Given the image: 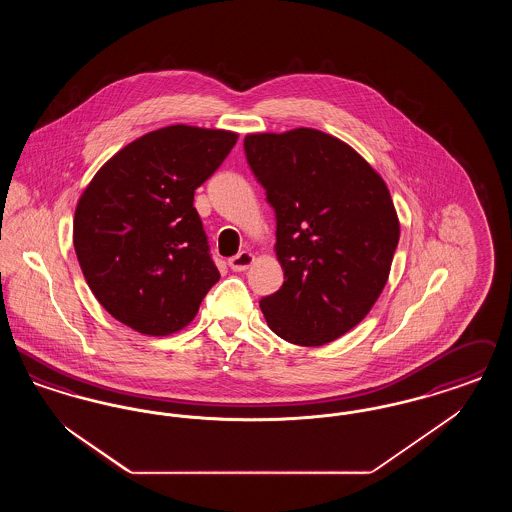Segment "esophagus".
Segmentation results:
<instances>
[{"label": "esophagus", "instance_id": "1", "mask_svg": "<svg viewBox=\"0 0 512 512\" xmlns=\"http://www.w3.org/2000/svg\"><path fill=\"white\" fill-rule=\"evenodd\" d=\"M253 261H255V255H253V253L242 251V253H238L236 257H232V259L228 261V267L232 268L234 272H244V270H247V268L253 265Z\"/></svg>", "mask_w": 512, "mask_h": 512}]
</instances>
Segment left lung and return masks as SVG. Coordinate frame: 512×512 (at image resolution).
<instances>
[{
	"label": "left lung",
	"instance_id": "1",
	"mask_svg": "<svg viewBox=\"0 0 512 512\" xmlns=\"http://www.w3.org/2000/svg\"><path fill=\"white\" fill-rule=\"evenodd\" d=\"M245 157L276 213L284 284L261 299L268 328L315 347L368 315L390 276L399 219L365 159L315 128L247 134Z\"/></svg>",
	"mask_w": 512,
	"mask_h": 512
}]
</instances>
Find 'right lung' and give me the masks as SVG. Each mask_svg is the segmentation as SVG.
<instances>
[{"label":"right lung","mask_w":512,"mask_h":512,"mask_svg":"<svg viewBox=\"0 0 512 512\" xmlns=\"http://www.w3.org/2000/svg\"><path fill=\"white\" fill-rule=\"evenodd\" d=\"M236 142V132L172 124L122 147L96 172L74 211L73 242L111 317L146 336H169L194 320L220 278L194 194Z\"/></svg>","instance_id":"1"}]
</instances>
